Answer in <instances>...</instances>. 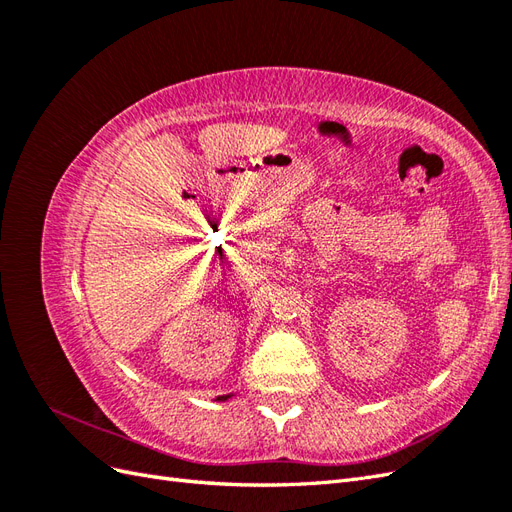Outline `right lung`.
<instances>
[{
    "label": "right lung",
    "mask_w": 512,
    "mask_h": 512,
    "mask_svg": "<svg viewBox=\"0 0 512 512\" xmlns=\"http://www.w3.org/2000/svg\"><path fill=\"white\" fill-rule=\"evenodd\" d=\"M228 397H232V395H218V399H215V401H226Z\"/></svg>",
    "instance_id": "obj_1"
}]
</instances>
